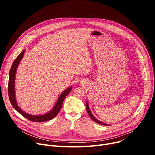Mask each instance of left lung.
Instances as JSON below:
<instances>
[{
    "instance_id": "left-lung-1",
    "label": "left lung",
    "mask_w": 155,
    "mask_h": 155,
    "mask_svg": "<svg viewBox=\"0 0 155 155\" xmlns=\"http://www.w3.org/2000/svg\"><path fill=\"white\" fill-rule=\"evenodd\" d=\"M86 109H87V112H88V115L90 116V117H91V119H92L94 121H95V123H98V124H102V125H104V126H109V124H107L103 123H102V122H101V121L98 120H97V119H95V118L94 117V116L92 115V114L91 113V112L90 109H89L88 103H87V105H86Z\"/></svg>"
}]
</instances>
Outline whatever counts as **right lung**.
Instances as JSON below:
<instances>
[{"mask_svg":"<svg viewBox=\"0 0 155 155\" xmlns=\"http://www.w3.org/2000/svg\"><path fill=\"white\" fill-rule=\"evenodd\" d=\"M26 50L22 51L19 56L15 58L14 61L13 62L12 67L10 70L9 72V83H8V94H9V98L10 100V102L13 106V107L17 110L19 114L26 118L27 119L34 121V122H45L49 120H51L55 117L57 115H58V112H60L62 104L63 102V101L64 99L66 96L70 93V92L71 91V87L68 88L67 90H65L62 94L60 95L58 100L57 101L53 109L50 112L45 115L42 116H33V115H30L28 114L27 113L24 112L22 111L18 105L17 102L15 101V91H14V81H15V72L16 69L18 66V64L21 60L22 56L24 55V52Z\"/></svg>","mask_w":155,"mask_h":155,"instance_id":"1","label":"right lung"}]
</instances>
